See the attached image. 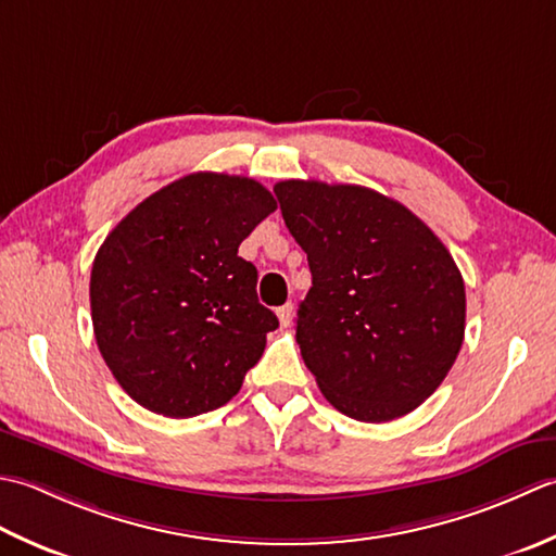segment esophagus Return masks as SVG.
<instances>
[{
	"label": "esophagus",
	"instance_id": "obj_1",
	"mask_svg": "<svg viewBox=\"0 0 556 556\" xmlns=\"http://www.w3.org/2000/svg\"><path fill=\"white\" fill-rule=\"evenodd\" d=\"M292 312H294V307H292V302H288V304H282V307H278V309H276V314H278V321H280V326H290V321H292Z\"/></svg>",
	"mask_w": 556,
	"mask_h": 556
}]
</instances>
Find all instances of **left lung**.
<instances>
[{"mask_svg": "<svg viewBox=\"0 0 556 556\" xmlns=\"http://www.w3.org/2000/svg\"><path fill=\"white\" fill-rule=\"evenodd\" d=\"M274 191L312 270L294 321L326 401L359 422L413 413L446 379L466 333V286L448 249L367 187L286 179Z\"/></svg>", "mask_w": 556, "mask_h": 556, "instance_id": "1", "label": "left lung"}]
</instances>
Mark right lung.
I'll list each match as a JSON object with an SVG mask.
<instances>
[{"label": "right lung", "mask_w": 556, "mask_h": 556, "mask_svg": "<svg viewBox=\"0 0 556 556\" xmlns=\"http://www.w3.org/2000/svg\"><path fill=\"white\" fill-rule=\"evenodd\" d=\"M278 203L256 179L194 173L143 199L98 249L93 333L112 377L165 417L215 410L276 331L256 268L237 256Z\"/></svg>", "instance_id": "add662e5"}]
</instances>
